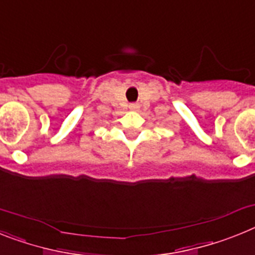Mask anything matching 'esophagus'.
I'll list each match as a JSON object with an SVG mask.
<instances>
[{
    "label": "esophagus",
    "instance_id": "34e87169",
    "mask_svg": "<svg viewBox=\"0 0 255 255\" xmlns=\"http://www.w3.org/2000/svg\"><path fill=\"white\" fill-rule=\"evenodd\" d=\"M129 108H130V110H132V111H135V110H138L139 106H138V104H136V103H131V104H130V106H129Z\"/></svg>",
    "mask_w": 255,
    "mask_h": 255
}]
</instances>
